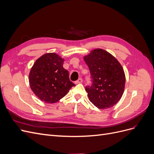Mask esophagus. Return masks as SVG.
Masks as SVG:
<instances>
[{"instance_id":"obj_1","label":"esophagus","mask_w":154,"mask_h":154,"mask_svg":"<svg viewBox=\"0 0 154 154\" xmlns=\"http://www.w3.org/2000/svg\"><path fill=\"white\" fill-rule=\"evenodd\" d=\"M82 82H83L82 78H79L77 81L75 82V84H78V83H82Z\"/></svg>"}]
</instances>
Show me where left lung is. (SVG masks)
Returning <instances> with one entry per match:
<instances>
[{
	"instance_id": "obj_1",
	"label": "left lung",
	"mask_w": 154,
	"mask_h": 154,
	"mask_svg": "<svg viewBox=\"0 0 154 154\" xmlns=\"http://www.w3.org/2000/svg\"><path fill=\"white\" fill-rule=\"evenodd\" d=\"M89 68L92 85L85 87L92 104L100 109L113 106L122 97L125 85L123 67L112 54L95 49L83 57Z\"/></svg>"
}]
</instances>
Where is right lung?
<instances>
[{"label":"right lung","mask_w":154,"mask_h":154,"mask_svg":"<svg viewBox=\"0 0 154 154\" xmlns=\"http://www.w3.org/2000/svg\"><path fill=\"white\" fill-rule=\"evenodd\" d=\"M63 62L64 59L58 54L48 53L37 59L31 68L30 87L45 103L58 101L75 85L69 80V72L63 67Z\"/></svg>","instance_id":"right-lung-1"}]
</instances>
